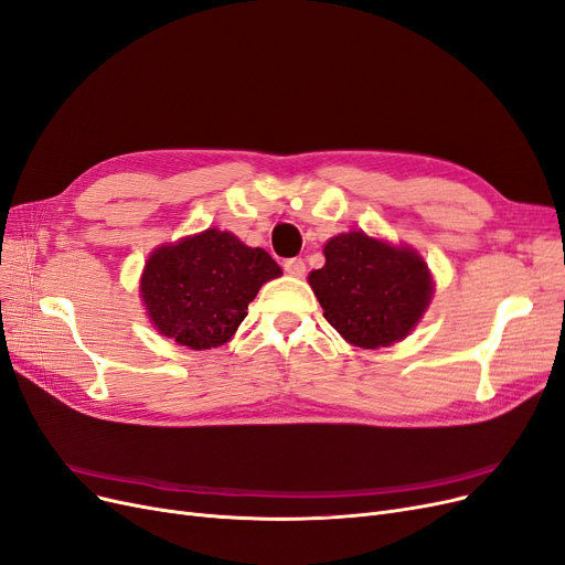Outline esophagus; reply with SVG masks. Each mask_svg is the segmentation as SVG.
<instances>
[{
  "mask_svg": "<svg viewBox=\"0 0 565 565\" xmlns=\"http://www.w3.org/2000/svg\"><path fill=\"white\" fill-rule=\"evenodd\" d=\"M282 268H285V274L295 276V278H301L306 274V262L301 257H291V259H285Z\"/></svg>",
  "mask_w": 565,
  "mask_h": 565,
  "instance_id": "esophagus-1",
  "label": "esophagus"
}]
</instances>
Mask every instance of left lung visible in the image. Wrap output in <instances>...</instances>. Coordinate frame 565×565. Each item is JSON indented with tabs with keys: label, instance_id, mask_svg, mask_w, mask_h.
<instances>
[{
	"label": "left lung",
	"instance_id": "1",
	"mask_svg": "<svg viewBox=\"0 0 565 565\" xmlns=\"http://www.w3.org/2000/svg\"><path fill=\"white\" fill-rule=\"evenodd\" d=\"M324 257L308 282L327 322L348 343L387 348L417 327L434 295L431 274L417 250L348 232L327 241Z\"/></svg>",
	"mask_w": 565,
	"mask_h": 565
}]
</instances>
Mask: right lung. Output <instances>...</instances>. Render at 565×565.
Masks as SVG:
<instances>
[{
	"label": "right lung",
	"mask_w": 565,
	"mask_h": 565,
	"mask_svg": "<svg viewBox=\"0 0 565 565\" xmlns=\"http://www.w3.org/2000/svg\"><path fill=\"white\" fill-rule=\"evenodd\" d=\"M282 276L262 247L232 232L206 230L160 245L141 276V299L154 329L192 350L227 343L264 282Z\"/></svg>",
	"instance_id": "right-lung-1"
}]
</instances>
